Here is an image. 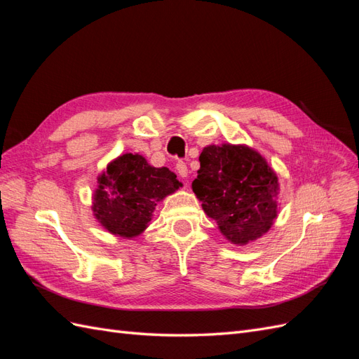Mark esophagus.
<instances>
[{"mask_svg":"<svg viewBox=\"0 0 359 359\" xmlns=\"http://www.w3.org/2000/svg\"><path fill=\"white\" fill-rule=\"evenodd\" d=\"M175 169H177V172H178V175L181 177V178H187V175H189V169H187V165L184 161H178L177 163V166H175Z\"/></svg>","mask_w":359,"mask_h":359,"instance_id":"34e87169","label":"esophagus"}]
</instances>
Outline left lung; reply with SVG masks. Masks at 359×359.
<instances>
[{"instance_id":"8db88e82","label":"left lung","mask_w":359,"mask_h":359,"mask_svg":"<svg viewBox=\"0 0 359 359\" xmlns=\"http://www.w3.org/2000/svg\"><path fill=\"white\" fill-rule=\"evenodd\" d=\"M191 187L227 241L247 245L273 227L280 184L266 158L245 144L208 145Z\"/></svg>"}]
</instances>
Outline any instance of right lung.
<instances>
[{"instance_id":"right-lung-1","label":"right lung","mask_w":359,"mask_h":359,"mask_svg":"<svg viewBox=\"0 0 359 359\" xmlns=\"http://www.w3.org/2000/svg\"><path fill=\"white\" fill-rule=\"evenodd\" d=\"M181 186L168 168L151 166L139 153L121 154L97 177L94 219L109 233L132 240L147 229L157 203Z\"/></svg>"}]
</instances>
